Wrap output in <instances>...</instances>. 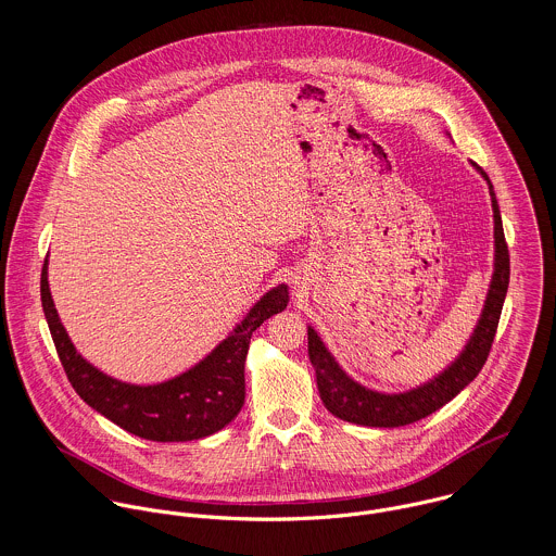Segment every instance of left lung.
I'll return each mask as SVG.
<instances>
[{
    "label": "left lung",
    "instance_id": "obj_1",
    "mask_svg": "<svg viewBox=\"0 0 556 556\" xmlns=\"http://www.w3.org/2000/svg\"><path fill=\"white\" fill-rule=\"evenodd\" d=\"M477 173L488 184L490 201H492V223H494V261H492V278L488 285V293L483 300V308L479 313L476 327L465 342L463 351L432 379L404 390V392H381L362 386L355 381L331 355L317 329L308 325V357L317 372V386L325 408L340 417L342 421L370 426V428H397L413 424L454 396H458L481 370L485 357L490 353L496 325L503 311V302L509 285V252L503 236L501 210L496 203V194L488 175L477 166Z\"/></svg>",
    "mask_w": 556,
    "mask_h": 556
}]
</instances>
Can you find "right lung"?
Instances as JSON below:
<instances>
[{
    "label": "right lung",
    "mask_w": 556,
    "mask_h": 556,
    "mask_svg": "<svg viewBox=\"0 0 556 556\" xmlns=\"http://www.w3.org/2000/svg\"><path fill=\"white\" fill-rule=\"evenodd\" d=\"M40 295L55 349L77 394L126 432L159 443L205 439L238 417L245 397L243 366L250 336L289 304V287H271L203 359L166 381L141 386L102 372L77 351L51 295L49 254Z\"/></svg>",
    "instance_id": "right-lung-1"
}]
</instances>
